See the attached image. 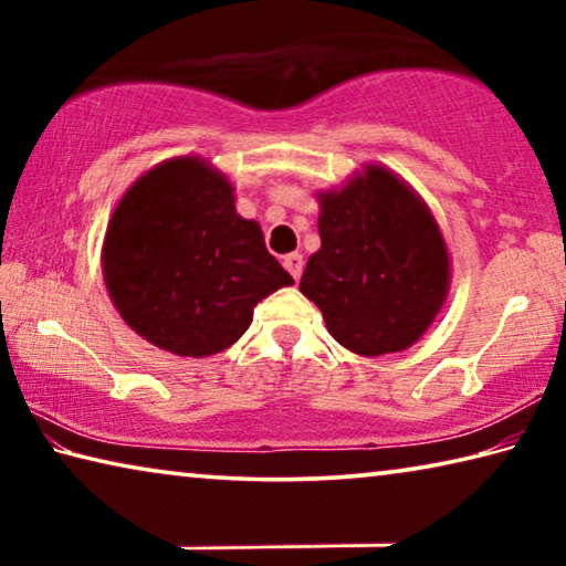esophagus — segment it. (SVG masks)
Masks as SVG:
<instances>
[{"label": "esophagus", "mask_w": 566, "mask_h": 566, "mask_svg": "<svg viewBox=\"0 0 566 566\" xmlns=\"http://www.w3.org/2000/svg\"><path fill=\"white\" fill-rule=\"evenodd\" d=\"M282 264H284V270L294 276V282H300L302 270H304V260H302V254H300V252H292V254H286Z\"/></svg>", "instance_id": "34e87169"}]
</instances>
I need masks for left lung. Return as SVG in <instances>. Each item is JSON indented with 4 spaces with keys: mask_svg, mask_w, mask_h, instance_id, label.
<instances>
[{
    "mask_svg": "<svg viewBox=\"0 0 566 566\" xmlns=\"http://www.w3.org/2000/svg\"><path fill=\"white\" fill-rule=\"evenodd\" d=\"M317 199L322 247L306 262L300 292L349 352L379 357L409 349L432 327L452 284L432 209L375 161Z\"/></svg>",
    "mask_w": 566,
    "mask_h": 566,
    "instance_id": "8db88e82",
    "label": "left lung"
}]
</instances>
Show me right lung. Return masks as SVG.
<instances>
[{
	"label": "right lung",
	"mask_w": 566,
	"mask_h": 566,
	"mask_svg": "<svg viewBox=\"0 0 566 566\" xmlns=\"http://www.w3.org/2000/svg\"><path fill=\"white\" fill-rule=\"evenodd\" d=\"M109 300L127 327L177 357H212L242 337L264 296L294 284L262 227L237 214L224 171L171 157L124 191L102 244Z\"/></svg>",
	"instance_id": "add662e5"
}]
</instances>
